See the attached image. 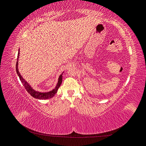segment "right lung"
Wrapping results in <instances>:
<instances>
[{
    "label": "right lung",
    "mask_w": 146,
    "mask_h": 146,
    "mask_svg": "<svg viewBox=\"0 0 146 146\" xmlns=\"http://www.w3.org/2000/svg\"><path fill=\"white\" fill-rule=\"evenodd\" d=\"M20 50V49H19ZM19 53H18V56H17V63H16V70H17V73L19 77L20 78V80L21 81L22 83L23 84V85L25 87V88L26 89V90L27 91V92L29 93L31 96H33V98H35L36 99H50L52 98L55 95L57 92V91L58 90L59 87H60L61 82H62V74L60 76V77L58 78V81L57 85H56V87L54 89H53L52 90H51L48 92H40L36 91L34 89H33L31 86L29 84H28L24 78H22V76L20 75V74L19 71V69H18V62H19Z\"/></svg>",
    "instance_id": "1"
}]
</instances>
